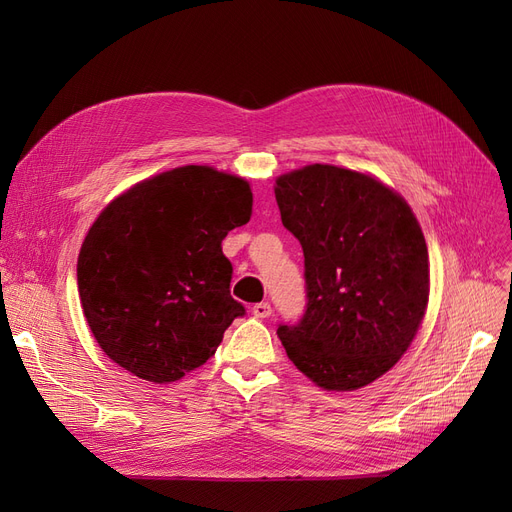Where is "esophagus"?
I'll return each mask as SVG.
<instances>
[{
	"label": "esophagus",
	"mask_w": 512,
	"mask_h": 512,
	"mask_svg": "<svg viewBox=\"0 0 512 512\" xmlns=\"http://www.w3.org/2000/svg\"><path fill=\"white\" fill-rule=\"evenodd\" d=\"M253 315L259 317V319L270 317L272 315V305L270 303H257V305H253Z\"/></svg>",
	"instance_id": "obj_1"
}]
</instances>
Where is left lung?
<instances>
[{"label":"left lung","mask_w":512,"mask_h":512,"mask_svg":"<svg viewBox=\"0 0 512 512\" xmlns=\"http://www.w3.org/2000/svg\"><path fill=\"white\" fill-rule=\"evenodd\" d=\"M274 191L305 255V313L278 326L286 355L319 388H363L407 353L425 315L421 226L405 199L353 170L305 166Z\"/></svg>","instance_id":"left-lung-1"}]
</instances>
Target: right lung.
I'll use <instances>...</instances> for the list:
<instances>
[{"instance_id":"add662e5","label":"right lung","mask_w":512,"mask_h":512,"mask_svg":"<svg viewBox=\"0 0 512 512\" xmlns=\"http://www.w3.org/2000/svg\"><path fill=\"white\" fill-rule=\"evenodd\" d=\"M249 182L182 166L134 184L85 236L76 280L87 324L114 363L166 384L201 367L245 307L230 297L226 234L251 220Z\"/></svg>"}]
</instances>
